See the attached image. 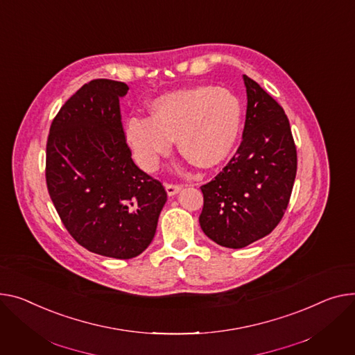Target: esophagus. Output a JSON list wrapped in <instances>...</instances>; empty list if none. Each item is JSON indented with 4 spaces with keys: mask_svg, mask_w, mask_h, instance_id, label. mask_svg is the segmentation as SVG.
I'll return each instance as SVG.
<instances>
[{
    "mask_svg": "<svg viewBox=\"0 0 355 355\" xmlns=\"http://www.w3.org/2000/svg\"><path fill=\"white\" fill-rule=\"evenodd\" d=\"M180 190H181V185L180 184H170V182L165 184V191H167V194L170 197L175 196L177 193H180Z\"/></svg>",
    "mask_w": 355,
    "mask_h": 355,
    "instance_id": "34e87169",
    "label": "esophagus"
}]
</instances>
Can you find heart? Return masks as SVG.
Here are the masks:
<instances>
[{
  "label": "heart",
  "instance_id": "b5f03b06",
  "mask_svg": "<svg viewBox=\"0 0 355 355\" xmlns=\"http://www.w3.org/2000/svg\"><path fill=\"white\" fill-rule=\"evenodd\" d=\"M148 116H131L124 137L139 167L153 171L161 157L178 151L197 167L209 168L232 151L241 128V105L225 88L200 85L155 98Z\"/></svg>",
  "mask_w": 355,
  "mask_h": 355
}]
</instances>
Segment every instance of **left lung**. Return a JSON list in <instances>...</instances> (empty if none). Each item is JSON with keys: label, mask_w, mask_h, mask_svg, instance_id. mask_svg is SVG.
I'll return each mask as SVG.
<instances>
[{"label": "left lung", "mask_w": 355, "mask_h": 355, "mask_svg": "<svg viewBox=\"0 0 355 355\" xmlns=\"http://www.w3.org/2000/svg\"><path fill=\"white\" fill-rule=\"evenodd\" d=\"M243 78V141L223 171L201 187V230L227 248L247 247L278 225L297 174V148L284 110L254 80Z\"/></svg>", "instance_id": "left-lung-1"}]
</instances>
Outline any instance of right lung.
Wrapping results in <instances>:
<instances>
[{"label":"right lung","mask_w":355,"mask_h":355,"mask_svg":"<svg viewBox=\"0 0 355 355\" xmlns=\"http://www.w3.org/2000/svg\"><path fill=\"white\" fill-rule=\"evenodd\" d=\"M128 85L92 80L67 100L46 141L45 180L58 216L80 245L128 259L153 241L167 193L139 170L124 137Z\"/></svg>","instance_id":"add662e5"}]
</instances>
